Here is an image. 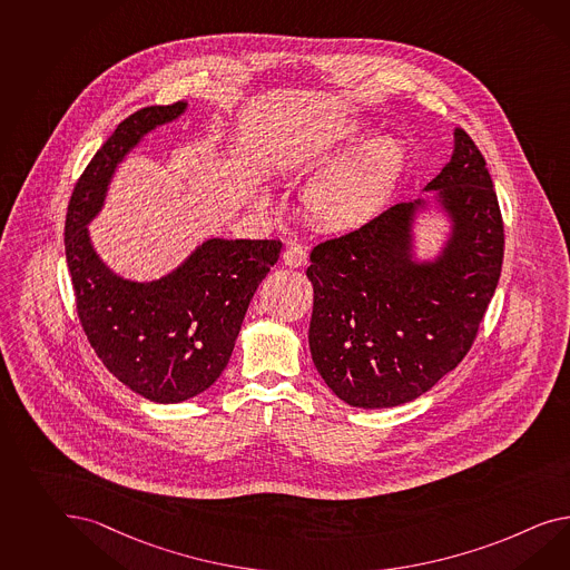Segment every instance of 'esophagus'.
Here are the masks:
<instances>
[{
	"instance_id": "esophagus-1",
	"label": "esophagus",
	"mask_w": 570,
	"mask_h": 570,
	"mask_svg": "<svg viewBox=\"0 0 570 570\" xmlns=\"http://www.w3.org/2000/svg\"><path fill=\"white\" fill-rule=\"evenodd\" d=\"M283 263L287 266H304V264H307L306 249L302 246H289L283 252Z\"/></svg>"
}]
</instances>
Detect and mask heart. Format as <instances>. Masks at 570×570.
<instances>
[{
  "mask_svg": "<svg viewBox=\"0 0 570 570\" xmlns=\"http://www.w3.org/2000/svg\"><path fill=\"white\" fill-rule=\"evenodd\" d=\"M403 165V145L391 136L353 148L304 186L307 219L324 229H350L372 219L391 198Z\"/></svg>",
  "mask_w": 570,
  "mask_h": 570,
  "instance_id": "b5f03b06",
  "label": "heart"
}]
</instances>
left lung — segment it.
<instances>
[{
    "label": "left lung",
    "instance_id": "1",
    "mask_svg": "<svg viewBox=\"0 0 570 570\" xmlns=\"http://www.w3.org/2000/svg\"><path fill=\"white\" fill-rule=\"evenodd\" d=\"M451 220L434 261L413 258L423 200L399 203L312 249L309 351L328 389L351 407L403 405L461 364L497 292L504 225L480 148L454 130L451 161L425 191Z\"/></svg>",
    "mask_w": 570,
    "mask_h": 570
}]
</instances>
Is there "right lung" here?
<instances>
[{
	"label": "right lung",
	"mask_w": 570,
	"mask_h": 570,
	"mask_svg": "<svg viewBox=\"0 0 570 570\" xmlns=\"http://www.w3.org/2000/svg\"><path fill=\"white\" fill-rule=\"evenodd\" d=\"M188 102L153 105L126 117L73 186L66 261L78 318L102 364L134 393L179 403L219 379L249 299L281 254L278 239H206L159 281L117 277L90 244L87 225L105 203L117 165L142 136L174 121Z\"/></svg>",
	"instance_id": "1"
}]
</instances>
